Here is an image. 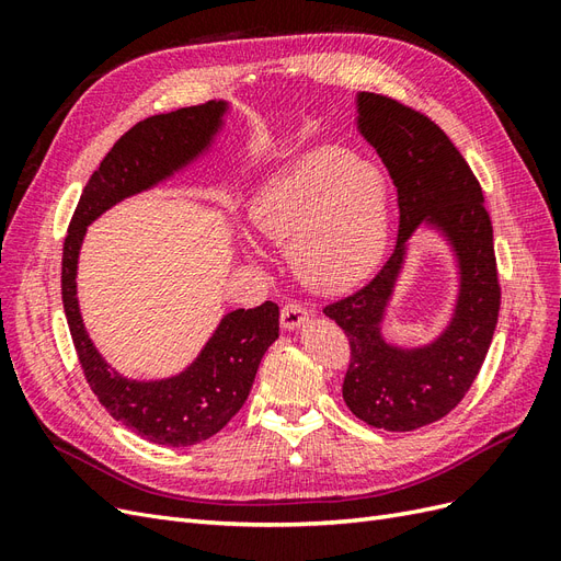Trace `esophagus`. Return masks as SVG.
Listing matches in <instances>:
<instances>
[{
	"instance_id": "obj_1",
	"label": "esophagus",
	"mask_w": 561,
	"mask_h": 561,
	"mask_svg": "<svg viewBox=\"0 0 561 561\" xmlns=\"http://www.w3.org/2000/svg\"><path fill=\"white\" fill-rule=\"evenodd\" d=\"M309 318H311V313L307 309L299 307V304H295V301H290V304H285L283 311H280V325H283V330L293 332V330H299L304 322H309Z\"/></svg>"
}]
</instances>
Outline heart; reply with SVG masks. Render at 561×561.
<instances>
[{
	"label": "heart",
	"mask_w": 561,
	"mask_h": 561,
	"mask_svg": "<svg viewBox=\"0 0 561 561\" xmlns=\"http://www.w3.org/2000/svg\"><path fill=\"white\" fill-rule=\"evenodd\" d=\"M250 222L264 239L293 245L304 280L318 290H344L386 250L388 182L375 161L318 147L262 186Z\"/></svg>",
	"instance_id": "b5f03b06"
}]
</instances>
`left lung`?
I'll list each match as a JSON object with an SVG mask.
<instances>
[{
  "label": "left lung",
  "instance_id": "8db88e82",
  "mask_svg": "<svg viewBox=\"0 0 561 561\" xmlns=\"http://www.w3.org/2000/svg\"><path fill=\"white\" fill-rule=\"evenodd\" d=\"M355 128L377 149L398 190V243L363 290L325 307L348 336L344 402L367 426L410 433L463 400L496 330L501 287L494 229L470 165L428 116L377 93L355 95ZM437 234L450 250L457 293L450 318L423 345H396L382 332L414 234Z\"/></svg>",
  "mask_w": 561,
  "mask_h": 561
}]
</instances>
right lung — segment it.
<instances>
[{"mask_svg": "<svg viewBox=\"0 0 561 561\" xmlns=\"http://www.w3.org/2000/svg\"><path fill=\"white\" fill-rule=\"evenodd\" d=\"M229 112L227 100H210L133 126L83 186L62 248V307L83 375L116 421L154 445L192 447L227 426L248 400L264 353L278 339L280 311L274 301L229 311L178 375L130 379L103 358L83 325L77 297L79 252L87 229L116 203L154 190L210 157Z\"/></svg>", "mask_w": 561, "mask_h": 561, "instance_id": "right-lung-1", "label": "right lung"}]
</instances>
